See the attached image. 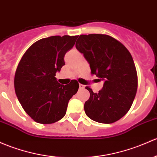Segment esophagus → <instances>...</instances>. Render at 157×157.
Returning <instances> with one entry per match:
<instances>
[{
	"label": "esophagus",
	"instance_id": "esophagus-1",
	"mask_svg": "<svg viewBox=\"0 0 157 157\" xmlns=\"http://www.w3.org/2000/svg\"><path fill=\"white\" fill-rule=\"evenodd\" d=\"M79 87H80V89H83L84 87H85V86L83 85V84L80 83V84H79Z\"/></svg>",
	"mask_w": 157,
	"mask_h": 157
}]
</instances>
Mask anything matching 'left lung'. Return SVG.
Listing matches in <instances>:
<instances>
[{
  "mask_svg": "<svg viewBox=\"0 0 157 157\" xmlns=\"http://www.w3.org/2000/svg\"><path fill=\"white\" fill-rule=\"evenodd\" d=\"M76 48L90 63L91 74L104 81L98 93L86 87L90 93L84 104L86 114L101 123L117 121L129 110L138 87L137 71L129 51L117 39L101 34H81Z\"/></svg>",
  "mask_w": 157,
  "mask_h": 157,
  "instance_id": "obj_1",
  "label": "left lung"
}]
</instances>
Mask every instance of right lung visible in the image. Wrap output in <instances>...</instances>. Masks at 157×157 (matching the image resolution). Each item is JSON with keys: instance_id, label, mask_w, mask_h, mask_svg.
Wrapping results in <instances>:
<instances>
[{"instance_id": "1", "label": "right lung", "mask_w": 157, "mask_h": 157, "mask_svg": "<svg viewBox=\"0 0 157 157\" xmlns=\"http://www.w3.org/2000/svg\"><path fill=\"white\" fill-rule=\"evenodd\" d=\"M77 36H52L37 40L26 50L16 68L14 87L25 111L35 122L51 124L63 118L79 83L61 85L56 73L65 65L64 56Z\"/></svg>"}]
</instances>
